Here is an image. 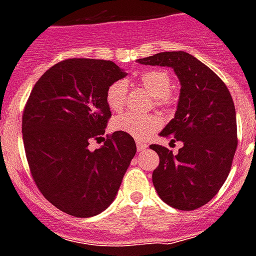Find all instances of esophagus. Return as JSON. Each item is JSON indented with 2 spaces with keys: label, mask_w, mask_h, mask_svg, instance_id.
I'll list each match as a JSON object with an SVG mask.
<instances>
[{
  "label": "esophagus",
  "mask_w": 256,
  "mask_h": 256,
  "mask_svg": "<svg viewBox=\"0 0 256 256\" xmlns=\"http://www.w3.org/2000/svg\"><path fill=\"white\" fill-rule=\"evenodd\" d=\"M136 146H137V150L138 152H144L146 149V144L141 142V141H136Z\"/></svg>",
  "instance_id": "34e87169"
}]
</instances>
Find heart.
Returning a JSON list of instances; mask_svg holds the SVG:
<instances>
[{"label": "heart", "mask_w": 256, "mask_h": 256, "mask_svg": "<svg viewBox=\"0 0 256 256\" xmlns=\"http://www.w3.org/2000/svg\"><path fill=\"white\" fill-rule=\"evenodd\" d=\"M140 82L148 92L156 98V104L168 103V95L172 88V81L166 72L148 70L140 76ZM128 95V82L118 80L108 86L106 100L110 110L119 112L124 108ZM161 126V119L156 115H134L130 112L120 114L112 120V128L134 137L137 140H146Z\"/></svg>", "instance_id": "b5f03b06"}]
</instances>
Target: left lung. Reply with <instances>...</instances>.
<instances>
[{
    "label": "left lung",
    "instance_id": "left-lung-1",
    "mask_svg": "<svg viewBox=\"0 0 256 256\" xmlns=\"http://www.w3.org/2000/svg\"><path fill=\"white\" fill-rule=\"evenodd\" d=\"M144 65L174 69L180 95L174 119L160 134L182 141L178 154L150 145L160 156L153 184L166 204L194 210L214 198L226 180L237 149V119L226 85L206 65L183 50L138 58Z\"/></svg>",
    "mask_w": 256,
    "mask_h": 256
}]
</instances>
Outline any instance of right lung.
Returning a JSON list of instances; mask_svg holds the SVG:
<instances>
[{
	"instance_id": "obj_1",
	"label": "right lung",
	"mask_w": 256,
	"mask_h": 256,
	"mask_svg": "<svg viewBox=\"0 0 256 256\" xmlns=\"http://www.w3.org/2000/svg\"><path fill=\"white\" fill-rule=\"evenodd\" d=\"M126 76L112 61L68 58L39 78L24 106L31 175L44 198L70 216L86 218L108 208L136 154L133 137L118 130L99 149H88L111 118L107 88Z\"/></svg>"
}]
</instances>
